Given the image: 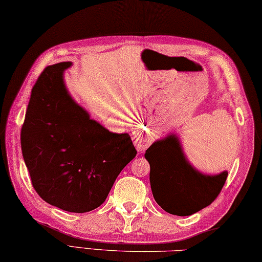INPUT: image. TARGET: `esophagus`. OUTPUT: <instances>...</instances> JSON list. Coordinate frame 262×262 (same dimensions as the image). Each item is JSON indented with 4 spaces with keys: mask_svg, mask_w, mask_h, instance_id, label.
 <instances>
[{
    "mask_svg": "<svg viewBox=\"0 0 262 262\" xmlns=\"http://www.w3.org/2000/svg\"><path fill=\"white\" fill-rule=\"evenodd\" d=\"M135 142H136V146L138 148V150H140V151H144L146 148L148 147V141L140 139L139 137L135 138Z\"/></svg>",
    "mask_w": 262,
    "mask_h": 262,
    "instance_id": "obj_1",
    "label": "esophagus"
}]
</instances>
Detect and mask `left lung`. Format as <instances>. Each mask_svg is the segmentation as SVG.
I'll return each mask as SVG.
<instances>
[{
    "mask_svg": "<svg viewBox=\"0 0 262 262\" xmlns=\"http://www.w3.org/2000/svg\"><path fill=\"white\" fill-rule=\"evenodd\" d=\"M150 165L152 196L161 208L174 215H190L206 208L220 194L228 172L209 176L187 161L176 135L157 140L145 152Z\"/></svg>",
    "mask_w": 262,
    "mask_h": 262,
    "instance_id": "8db88e82",
    "label": "left lung"
}]
</instances>
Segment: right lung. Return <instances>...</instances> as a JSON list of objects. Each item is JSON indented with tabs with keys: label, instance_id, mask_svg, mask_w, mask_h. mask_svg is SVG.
Segmentation results:
<instances>
[{
	"label": "right lung",
	"instance_id": "right-lung-1",
	"mask_svg": "<svg viewBox=\"0 0 262 262\" xmlns=\"http://www.w3.org/2000/svg\"><path fill=\"white\" fill-rule=\"evenodd\" d=\"M71 61L48 66L32 89L21 150L32 185L47 203L84 213L100 206L120 172L137 155L129 133L90 118L63 83Z\"/></svg>",
	"mask_w": 262,
	"mask_h": 262
}]
</instances>
